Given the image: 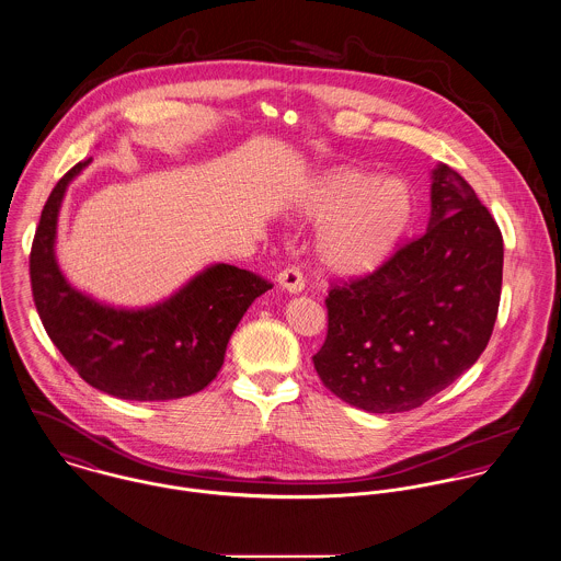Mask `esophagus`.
<instances>
[{"label":"esophagus","mask_w":561,"mask_h":561,"mask_svg":"<svg viewBox=\"0 0 561 561\" xmlns=\"http://www.w3.org/2000/svg\"><path fill=\"white\" fill-rule=\"evenodd\" d=\"M277 282H279V286L284 288V290H288V293H301L304 288H306V277H304V273H301V268L299 266H286L284 271H279V275H277Z\"/></svg>","instance_id":"34e87169"}]
</instances>
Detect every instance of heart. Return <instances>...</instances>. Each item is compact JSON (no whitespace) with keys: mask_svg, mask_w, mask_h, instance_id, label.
Wrapping results in <instances>:
<instances>
[{"mask_svg":"<svg viewBox=\"0 0 561 561\" xmlns=\"http://www.w3.org/2000/svg\"><path fill=\"white\" fill-rule=\"evenodd\" d=\"M304 215L322 221L316 237L320 264L331 273L359 277L398 250L413 219V193L400 179L337 168L310 188Z\"/></svg>","mask_w":561,"mask_h":561,"instance_id":"heart-1","label":"heart"}]
</instances>
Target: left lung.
<instances>
[{
	"label": "left lung",
	"instance_id": "8db88e82",
	"mask_svg": "<svg viewBox=\"0 0 561 561\" xmlns=\"http://www.w3.org/2000/svg\"><path fill=\"white\" fill-rule=\"evenodd\" d=\"M428 230L373 273L331 282L322 385L370 413L422 407L486 348L497 320L503 237L471 185L433 174Z\"/></svg>",
	"mask_w": 561,
	"mask_h": 561
}]
</instances>
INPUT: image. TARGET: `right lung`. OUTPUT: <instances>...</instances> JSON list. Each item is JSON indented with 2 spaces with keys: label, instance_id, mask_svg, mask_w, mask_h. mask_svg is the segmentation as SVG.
Returning a JSON list of instances; mask_svg holds the SVG:
<instances>
[{
  "label": "right lung",
  "instance_id": "right-lung-1",
  "mask_svg": "<svg viewBox=\"0 0 561 561\" xmlns=\"http://www.w3.org/2000/svg\"><path fill=\"white\" fill-rule=\"evenodd\" d=\"M88 163L58 181L34 234L30 279L43 327L75 373L99 391L137 402L197 393L221 370L243 313L273 284L245 268L215 264L148 310H114L77 293L58 268L54 243L64 191Z\"/></svg>",
  "mask_w": 561,
  "mask_h": 561
}]
</instances>
